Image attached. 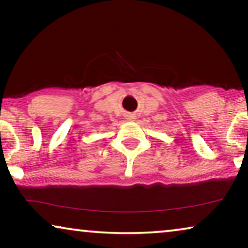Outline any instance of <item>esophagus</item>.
Wrapping results in <instances>:
<instances>
[{
	"label": "esophagus",
	"mask_w": 248,
	"mask_h": 248,
	"mask_svg": "<svg viewBox=\"0 0 248 248\" xmlns=\"http://www.w3.org/2000/svg\"><path fill=\"white\" fill-rule=\"evenodd\" d=\"M128 120H130V121H133V120H134V116H130V117H128Z\"/></svg>",
	"instance_id": "obj_1"
}]
</instances>
